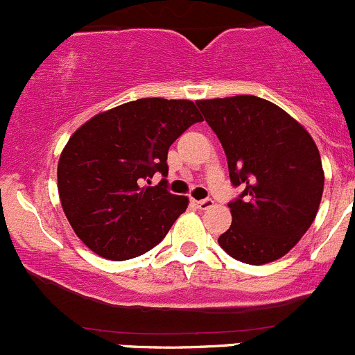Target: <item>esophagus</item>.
<instances>
[{
    "label": "esophagus",
    "instance_id": "obj_1",
    "mask_svg": "<svg viewBox=\"0 0 355 355\" xmlns=\"http://www.w3.org/2000/svg\"><path fill=\"white\" fill-rule=\"evenodd\" d=\"M196 207L200 208V210H208V208L214 207V200L211 198H205V200H200V202H195Z\"/></svg>",
    "mask_w": 355,
    "mask_h": 355
}]
</instances>
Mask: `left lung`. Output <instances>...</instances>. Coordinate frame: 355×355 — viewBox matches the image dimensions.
<instances>
[{
    "instance_id": "1",
    "label": "left lung",
    "mask_w": 355,
    "mask_h": 355,
    "mask_svg": "<svg viewBox=\"0 0 355 355\" xmlns=\"http://www.w3.org/2000/svg\"><path fill=\"white\" fill-rule=\"evenodd\" d=\"M220 140L232 186V224L218 244L250 265L287 254L316 217L324 174L311 135L284 109L254 96L196 102Z\"/></svg>"
}]
</instances>
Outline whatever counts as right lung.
<instances>
[{"instance_id":"right-lung-1","label":"right lung","mask_w":355,"mask_h":355,"mask_svg":"<svg viewBox=\"0 0 355 355\" xmlns=\"http://www.w3.org/2000/svg\"><path fill=\"white\" fill-rule=\"evenodd\" d=\"M203 121L191 101L138 98L80 126L58 162V191L76 236L98 257L123 261L160 243L188 207L167 191L169 147Z\"/></svg>"}]
</instances>
